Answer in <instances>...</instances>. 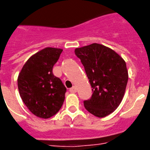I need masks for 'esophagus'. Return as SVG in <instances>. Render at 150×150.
<instances>
[{
  "mask_svg": "<svg viewBox=\"0 0 150 150\" xmlns=\"http://www.w3.org/2000/svg\"><path fill=\"white\" fill-rule=\"evenodd\" d=\"M69 92H72V93H75V92H77V89L75 86H72V88H70L69 89Z\"/></svg>",
  "mask_w": 150,
  "mask_h": 150,
  "instance_id": "obj_1",
  "label": "esophagus"
}]
</instances>
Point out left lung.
<instances>
[{
	"label": "left lung",
	"mask_w": 150,
	"mask_h": 150,
	"mask_svg": "<svg viewBox=\"0 0 150 150\" xmlns=\"http://www.w3.org/2000/svg\"><path fill=\"white\" fill-rule=\"evenodd\" d=\"M92 88L90 99L83 101L89 113L98 117L111 114L122 101L128 81L124 60L114 50L99 43L76 48Z\"/></svg>",
	"instance_id": "left-lung-1"
}]
</instances>
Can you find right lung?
<instances>
[{
	"label": "right lung",
	"mask_w": 150,
	"mask_h": 150,
	"mask_svg": "<svg viewBox=\"0 0 150 150\" xmlns=\"http://www.w3.org/2000/svg\"><path fill=\"white\" fill-rule=\"evenodd\" d=\"M63 50L47 47L27 60L18 75L20 96L29 111L41 118H50L60 110L67 88L52 73L53 66Z\"/></svg>",
	"instance_id": "add662e5"
}]
</instances>
